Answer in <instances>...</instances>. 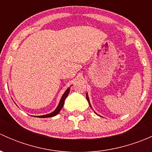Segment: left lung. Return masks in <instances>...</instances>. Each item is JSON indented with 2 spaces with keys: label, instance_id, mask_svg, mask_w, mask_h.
<instances>
[{
  "label": "left lung",
  "instance_id": "obj_1",
  "mask_svg": "<svg viewBox=\"0 0 152 152\" xmlns=\"http://www.w3.org/2000/svg\"><path fill=\"white\" fill-rule=\"evenodd\" d=\"M86 98H87V101H88V103H89V104H90V107H91V108H92L91 105H90V100H89V97H88V94H87V93H86ZM96 113V115H98V114H97V113ZM99 116H100V115H99Z\"/></svg>",
  "mask_w": 152,
  "mask_h": 152
}]
</instances>
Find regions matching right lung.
<instances>
[{"label":"right lung","instance_id":"add662e5","mask_svg":"<svg viewBox=\"0 0 152 152\" xmlns=\"http://www.w3.org/2000/svg\"><path fill=\"white\" fill-rule=\"evenodd\" d=\"M69 92H70V87H68V88H67V90H65V93H64V94L62 95V98H61L60 101H59V104H58L57 107H56V108L55 109L54 111H53V112H52V113H49V114L44 115L36 116V117H37V118H50V117H53V116L56 115H57L58 113H59V112H60V110H62V107H63L64 103H65V99H66V98H67V96H68Z\"/></svg>","mask_w":152,"mask_h":152}]
</instances>
